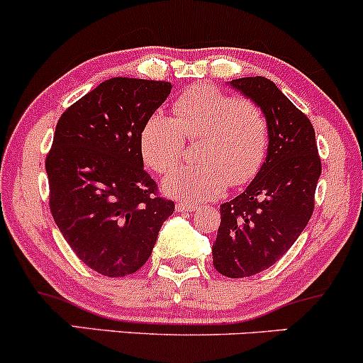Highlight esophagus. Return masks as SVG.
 Wrapping results in <instances>:
<instances>
[{
	"instance_id": "esophagus-1",
	"label": "esophagus",
	"mask_w": 363,
	"mask_h": 363,
	"mask_svg": "<svg viewBox=\"0 0 363 363\" xmlns=\"http://www.w3.org/2000/svg\"><path fill=\"white\" fill-rule=\"evenodd\" d=\"M199 209L197 204H192V202H186V201H178L177 202V211L178 213H190V211H196Z\"/></svg>"
}]
</instances>
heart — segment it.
Instances as JSON below:
<instances>
[{"label":"heart","mask_w":363,"mask_h":363,"mask_svg":"<svg viewBox=\"0 0 363 363\" xmlns=\"http://www.w3.org/2000/svg\"><path fill=\"white\" fill-rule=\"evenodd\" d=\"M173 116L154 112L140 130V150L155 173L182 157L186 138H196L197 164L174 167L162 182L169 196L208 201L225 186L245 185L263 166L270 142L267 114L258 104L197 84L177 99Z\"/></svg>","instance_id":"1"}]
</instances>
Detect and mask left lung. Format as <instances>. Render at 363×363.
<instances>
[{"instance_id": "1", "label": "left lung", "mask_w": 363, "mask_h": 363, "mask_svg": "<svg viewBox=\"0 0 363 363\" xmlns=\"http://www.w3.org/2000/svg\"><path fill=\"white\" fill-rule=\"evenodd\" d=\"M263 108L270 128L267 159L240 196L220 206L221 223L213 264L221 275L242 279L282 258L310 221L320 178L310 119L267 77L230 81Z\"/></svg>"}]
</instances>
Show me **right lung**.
I'll return each mask as SVG.
<instances>
[{
	"label": "right lung",
	"instance_id": "obj_1",
	"mask_svg": "<svg viewBox=\"0 0 363 363\" xmlns=\"http://www.w3.org/2000/svg\"><path fill=\"white\" fill-rule=\"evenodd\" d=\"M166 81L112 77L72 104L46 157L50 209L76 256L105 277L150 258L174 202L143 169L140 130L171 93Z\"/></svg>",
	"mask_w": 363,
	"mask_h": 363
}]
</instances>
